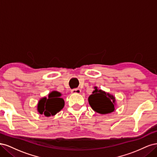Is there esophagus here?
<instances>
[{"label":"esophagus","instance_id":"1","mask_svg":"<svg viewBox=\"0 0 157 157\" xmlns=\"http://www.w3.org/2000/svg\"><path fill=\"white\" fill-rule=\"evenodd\" d=\"M71 92L72 94H80V92H81V90L78 88H75V89L71 90Z\"/></svg>","mask_w":157,"mask_h":157}]
</instances>
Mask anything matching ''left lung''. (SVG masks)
I'll use <instances>...</instances> for the list:
<instances>
[{
	"label": "left lung",
	"instance_id": "left-lung-1",
	"mask_svg": "<svg viewBox=\"0 0 157 157\" xmlns=\"http://www.w3.org/2000/svg\"><path fill=\"white\" fill-rule=\"evenodd\" d=\"M88 103L94 111L105 115L115 111L116 99L113 95L95 86L92 94L88 97Z\"/></svg>",
	"mask_w": 157,
	"mask_h": 157
}]
</instances>
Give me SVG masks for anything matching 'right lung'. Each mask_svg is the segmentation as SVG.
I'll use <instances>...</instances> for the list:
<instances>
[{
  "label": "right lung",
  "instance_id": "right-lung-1",
  "mask_svg": "<svg viewBox=\"0 0 157 157\" xmlns=\"http://www.w3.org/2000/svg\"><path fill=\"white\" fill-rule=\"evenodd\" d=\"M61 94L58 91H52L48 98L43 97L39 99L37 104V111L45 117L54 116L59 113L65 105V101L61 98Z\"/></svg>",
  "mask_w": 157,
  "mask_h": 157
}]
</instances>
